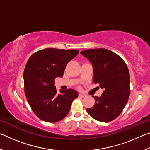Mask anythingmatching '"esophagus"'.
I'll use <instances>...</instances> for the list:
<instances>
[{"mask_svg": "<svg viewBox=\"0 0 150 150\" xmlns=\"http://www.w3.org/2000/svg\"><path fill=\"white\" fill-rule=\"evenodd\" d=\"M79 97H81V98H84V97H85L86 95H84V94L79 93Z\"/></svg>", "mask_w": 150, "mask_h": 150, "instance_id": "34e87169", "label": "esophagus"}]
</instances>
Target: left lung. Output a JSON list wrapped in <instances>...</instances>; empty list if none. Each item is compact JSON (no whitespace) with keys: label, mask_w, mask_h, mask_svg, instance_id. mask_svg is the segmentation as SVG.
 Listing matches in <instances>:
<instances>
[{"label":"left lung","mask_w":150,"mask_h":150,"mask_svg":"<svg viewBox=\"0 0 150 150\" xmlns=\"http://www.w3.org/2000/svg\"><path fill=\"white\" fill-rule=\"evenodd\" d=\"M92 63L93 82L104 90L100 97L93 96L95 105L87 108L95 120L108 122L120 115L130 94V73L122 58L110 50L98 48L82 51Z\"/></svg>","instance_id":"left-lung-1"}]
</instances>
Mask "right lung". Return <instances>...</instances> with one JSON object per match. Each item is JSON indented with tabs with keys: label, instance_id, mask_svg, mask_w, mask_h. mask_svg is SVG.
Listing matches in <instances>:
<instances>
[{
	"label": "right lung",
	"instance_id": "right-lung-1",
	"mask_svg": "<svg viewBox=\"0 0 150 150\" xmlns=\"http://www.w3.org/2000/svg\"><path fill=\"white\" fill-rule=\"evenodd\" d=\"M78 54L77 50L47 48L35 52L28 60L24 71V93L32 110L41 120L56 122L69 113L78 93L61 89L58 94L55 79L63 77L68 62Z\"/></svg>",
	"mask_w": 150,
	"mask_h": 150
}]
</instances>
